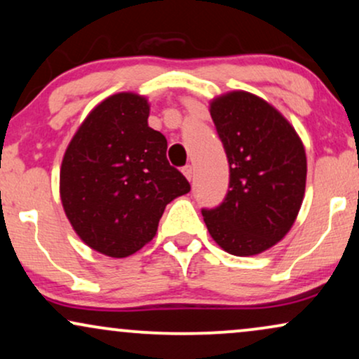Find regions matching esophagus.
<instances>
[{"label":"esophagus","mask_w":359,"mask_h":359,"mask_svg":"<svg viewBox=\"0 0 359 359\" xmlns=\"http://www.w3.org/2000/svg\"><path fill=\"white\" fill-rule=\"evenodd\" d=\"M182 172H184V175L187 177L189 180H192V177H194V169H192V165H185V167H182Z\"/></svg>","instance_id":"34e87169"}]
</instances>
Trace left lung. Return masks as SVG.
<instances>
[{
	"label": "left lung",
	"instance_id": "left-lung-1",
	"mask_svg": "<svg viewBox=\"0 0 359 359\" xmlns=\"http://www.w3.org/2000/svg\"><path fill=\"white\" fill-rule=\"evenodd\" d=\"M210 116L230 180L220 205L202 208L203 222L225 252L257 255L280 242L297 219L306 184L305 147L275 107L245 90L213 99Z\"/></svg>",
	"mask_w": 359,
	"mask_h": 359
}]
</instances>
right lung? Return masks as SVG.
I'll return each instance as SVG.
<instances>
[{
	"mask_svg": "<svg viewBox=\"0 0 359 359\" xmlns=\"http://www.w3.org/2000/svg\"><path fill=\"white\" fill-rule=\"evenodd\" d=\"M149 102L133 93L90 111L66 149L61 202L81 240L124 258L151 242L164 208L190 184L167 161V139L147 124Z\"/></svg>",
	"mask_w": 359,
	"mask_h": 359,
	"instance_id": "obj_1",
	"label": "right lung"
}]
</instances>
